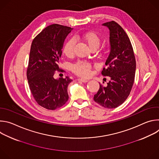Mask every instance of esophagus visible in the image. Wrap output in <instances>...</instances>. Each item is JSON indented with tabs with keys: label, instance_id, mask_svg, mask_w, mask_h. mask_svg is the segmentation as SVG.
Here are the masks:
<instances>
[{
	"label": "esophagus",
	"instance_id": "esophagus-1",
	"mask_svg": "<svg viewBox=\"0 0 159 159\" xmlns=\"http://www.w3.org/2000/svg\"><path fill=\"white\" fill-rule=\"evenodd\" d=\"M79 81H81L82 82H87L89 80H87V79H78Z\"/></svg>",
	"mask_w": 159,
	"mask_h": 159
}]
</instances>
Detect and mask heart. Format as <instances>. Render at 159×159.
<instances>
[{
    "mask_svg": "<svg viewBox=\"0 0 159 159\" xmlns=\"http://www.w3.org/2000/svg\"><path fill=\"white\" fill-rule=\"evenodd\" d=\"M82 39L86 43L90 50L97 49L100 45L101 38L98 34L93 32H89L82 36ZM75 42L74 39L68 41L64 46L63 53L67 57H72L74 54V48ZM72 70L77 75L87 77L91 73V66L88 63L79 61L71 66Z\"/></svg>",
    "mask_w": 159,
    "mask_h": 159,
    "instance_id": "heart-1",
    "label": "heart"
}]
</instances>
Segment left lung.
<instances>
[{
	"mask_svg": "<svg viewBox=\"0 0 159 159\" xmlns=\"http://www.w3.org/2000/svg\"><path fill=\"white\" fill-rule=\"evenodd\" d=\"M109 31L110 52L106 61L107 69L102 74L109 76L110 80L104 87L100 84L94 95L98 104L108 109L123 104L128 97L134 82L136 61L130 40L124 30L115 21L102 24Z\"/></svg>",
	"mask_w": 159,
	"mask_h": 159,
	"instance_id": "obj_1",
	"label": "left lung"
}]
</instances>
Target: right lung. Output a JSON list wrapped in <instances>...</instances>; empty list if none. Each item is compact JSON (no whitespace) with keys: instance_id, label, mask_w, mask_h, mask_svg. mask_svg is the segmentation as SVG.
<instances>
[{"instance_id":"obj_1","label":"right lung","mask_w":159,"mask_h":159,"mask_svg":"<svg viewBox=\"0 0 159 159\" xmlns=\"http://www.w3.org/2000/svg\"><path fill=\"white\" fill-rule=\"evenodd\" d=\"M73 29L59 25L44 28L33 39L30 53L27 79L37 103L50 110L64 105L69 99L67 88L72 81L69 77L54 78L65 38Z\"/></svg>"}]
</instances>
